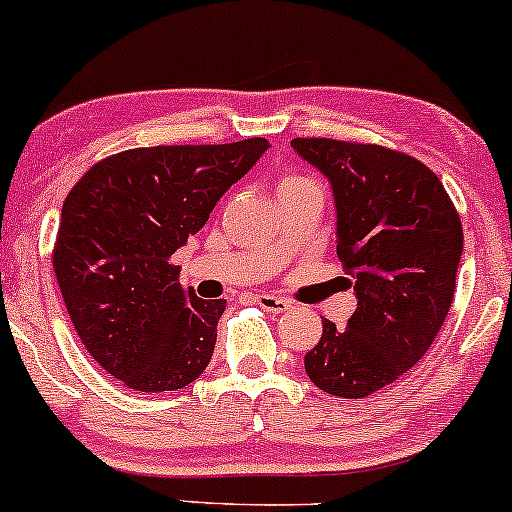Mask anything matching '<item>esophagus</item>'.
I'll return each instance as SVG.
<instances>
[{"instance_id":"34e87169","label":"esophagus","mask_w":512,"mask_h":512,"mask_svg":"<svg viewBox=\"0 0 512 512\" xmlns=\"http://www.w3.org/2000/svg\"><path fill=\"white\" fill-rule=\"evenodd\" d=\"M257 304L271 314H283L293 307L288 300H283V297H276V295H257Z\"/></svg>"}]
</instances>
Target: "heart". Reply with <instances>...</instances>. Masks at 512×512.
Listing matches in <instances>:
<instances>
[{
  "label": "heart",
  "instance_id": "obj_1",
  "mask_svg": "<svg viewBox=\"0 0 512 512\" xmlns=\"http://www.w3.org/2000/svg\"><path fill=\"white\" fill-rule=\"evenodd\" d=\"M304 181H312V179L300 177V174H283V177L276 181V193H278V196H281V193L295 189V186L304 184Z\"/></svg>",
  "mask_w": 512,
  "mask_h": 512
}]
</instances>
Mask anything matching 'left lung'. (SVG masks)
I'll list each match as a JSON object with an SVG mask.
<instances>
[{"instance_id":"8db88e82","label":"left lung","mask_w":512,"mask_h":512,"mask_svg":"<svg viewBox=\"0 0 512 512\" xmlns=\"http://www.w3.org/2000/svg\"><path fill=\"white\" fill-rule=\"evenodd\" d=\"M290 146L331 179L338 257L354 281L347 328L323 321L304 354L319 390L364 399L425 357L456 293L463 224L428 165L378 144L293 139Z\"/></svg>"}]
</instances>
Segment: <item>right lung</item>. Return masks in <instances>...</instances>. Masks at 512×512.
Instances as JSON below:
<instances>
[{
  "instance_id": "right-lung-1",
  "label": "right lung",
  "mask_w": 512,
  "mask_h": 512,
  "mask_svg": "<svg viewBox=\"0 0 512 512\" xmlns=\"http://www.w3.org/2000/svg\"><path fill=\"white\" fill-rule=\"evenodd\" d=\"M267 148H129L70 189L51 252L58 288L82 345L129 390H181L210 364L226 300L184 293L172 255Z\"/></svg>"
}]
</instances>
